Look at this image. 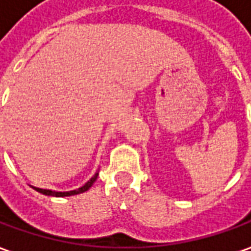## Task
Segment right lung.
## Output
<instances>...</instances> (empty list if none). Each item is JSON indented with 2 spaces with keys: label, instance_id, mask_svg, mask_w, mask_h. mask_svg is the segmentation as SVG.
Returning <instances> with one entry per match:
<instances>
[{
  "label": "right lung",
  "instance_id": "obj_1",
  "mask_svg": "<svg viewBox=\"0 0 251 251\" xmlns=\"http://www.w3.org/2000/svg\"><path fill=\"white\" fill-rule=\"evenodd\" d=\"M99 176V172H96L94 174V176L91 177L90 180H87L82 187H79V189H76V190H71V192H55V190H48V189H40V187H34V186H31L34 190H37L39 193L41 195H46V196H52V197H68V196H75V195H80V193H84V192H87L89 189H90L93 183L96 182V179Z\"/></svg>",
  "mask_w": 251,
  "mask_h": 251
}]
</instances>
